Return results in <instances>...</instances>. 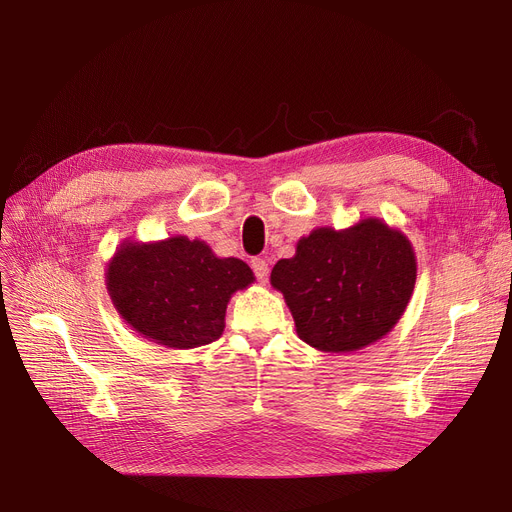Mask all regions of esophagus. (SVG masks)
I'll return each mask as SVG.
<instances>
[{
	"mask_svg": "<svg viewBox=\"0 0 512 512\" xmlns=\"http://www.w3.org/2000/svg\"><path fill=\"white\" fill-rule=\"evenodd\" d=\"M251 267H253V272H255L257 280H259L261 284H265L267 278H270V265H267V261H265V259H253V261H251Z\"/></svg>",
	"mask_w": 512,
	"mask_h": 512,
	"instance_id": "34e87169",
	"label": "esophagus"
}]
</instances>
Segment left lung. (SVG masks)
Returning <instances> with one entry per match:
<instances>
[{
	"label": "left lung",
	"instance_id": "left-lung-1",
	"mask_svg": "<svg viewBox=\"0 0 512 512\" xmlns=\"http://www.w3.org/2000/svg\"><path fill=\"white\" fill-rule=\"evenodd\" d=\"M415 280L411 240L380 218L344 230L315 228L270 276L299 338L321 353L361 351L392 332Z\"/></svg>",
	"mask_w": 512,
	"mask_h": 512
}]
</instances>
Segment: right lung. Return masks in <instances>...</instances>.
<instances>
[{
  "instance_id": "add662e5",
  "label": "right lung",
  "mask_w": 512,
  "mask_h": 512,
  "mask_svg": "<svg viewBox=\"0 0 512 512\" xmlns=\"http://www.w3.org/2000/svg\"><path fill=\"white\" fill-rule=\"evenodd\" d=\"M255 282L251 267L218 257L205 240H124L107 263V294L126 324L168 348H197L218 340L236 290Z\"/></svg>"
}]
</instances>
